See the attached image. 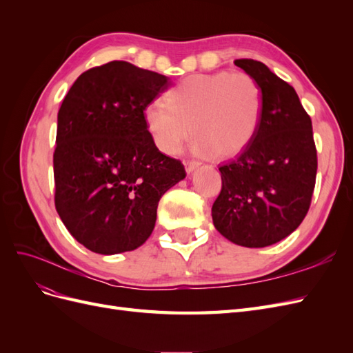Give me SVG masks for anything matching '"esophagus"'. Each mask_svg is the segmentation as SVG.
Returning <instances> with one entry per match:
<instances>
[{"instance_id":"1","label":"esophagus","mask_w":353,"mask_h":353,"mask_svg":"<svg viewBox=\"0 0 353 353\" xmlns=\"http://www.w3.org/2000/svg\"><path fill=\"white\" fill-rule=\"evenodd\" d=\"M184 166H185L187 174H191L193 170H196L200 166V162H197V160H184Z\"/></svg>"}]
</instances>
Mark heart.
I'll return each instance as SVG.
<instances>
[{"label": "heart", "instance_id": "1", "mask_svg": "<svg viewBox=\"0 0 353 353\" xmlns=\"http://www.w3.org/2000/svg\"><path fill=\"white\" fill-rule=\"evenodd\" d=\"M263 110L261 85L244 72L191 74L144 109L154 144L175 154L193 134L194 152L230 157L248 147L259 130Z\"/></svg>", "mask_w": 353, "mask_h": 353}]
</instances>
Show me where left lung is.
Returning a JSON list of instances; mask_svg holds the SVG:
<instances>
[{"mask_svg":"<svg viewBox=\"0 0 353 353\" xmlns=\"http://www.w3.org/2000/svg\"><path fill=\"white\" fill-rule=\"evenodd\" d=\"M234 65L261 85L263 110L252 143L219 168L222 188L212 219L230 241L265 248L290 236L311 206L318 168L312 122L292 85L263 63L240 59Z\"/></svg>","mask_w":353,"mask_h":353,"instance_id":"1","label":"left lung"}]
</instances>
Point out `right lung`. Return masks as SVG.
<instances>
[{
    "instance_id": "add662e5",
    "label": "right lung",
    "mask_w": 353,
    "mask_h": 353,
    "mask_svg": "<svg viewBox=\"0 0 353 353\" xmlns=\"http://www.w3.org/2000/svg\"><path fill=\"white\" fill-rule=\"evenodd\" d=\"M172 82L128 61L83 72L57 116L54 203L72 236L94 253L140 248L153 232L159 200L185 178L159 152L144 109Z\"/></svg>"
}]
</instances>
